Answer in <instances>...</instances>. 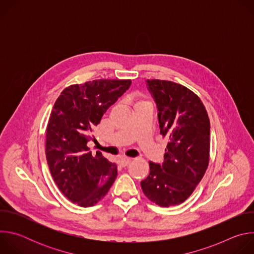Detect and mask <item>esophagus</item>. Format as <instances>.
<instances>
[{
  "mask_svg": "<svg viewBox=\"0 0 254 254\" xmlns=\"http://www.w3.org/2000/svg\"><path fill=\"white\" fill-rule=\"evenodd\" d=\"M130 162H131V158L124 157V158H121V159L119 160V165H120L121 167H127Z\"/></svg>",
  "mask_w": 254,
  "mask_h": 254,
  "instance_id": "34e87169",
  "label": "esophagus"
}]
</instances>
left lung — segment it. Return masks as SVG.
Wrapping results in <instances>:
<instances>
[{
  "label": "left lung",
  "mask_w": 254,
  "mask_h": 254,
  "mask_svg": "<svg viewBox=\"0 0 254 254\" xmlns=\"http://www.w3.org/2000/svg\"><path fill=\"white\" fill-rule=\"evenodd\" d=\"M158 106L160 133L169 142L163 165L150 162L140 182L146 197L161 207L185 202L204 177L210 156V121L200 97L169 80L148 79Z\"/></svg>",
  "instance_id": "obj_1"
}]
</instances>
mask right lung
I'll return each instance as SVG.
<instances>
[{
  "instance_id": "right-lung-1",
  "label": "right lung",
  "mask_w": 254,
  "mask_h": 254,
  "mask_svg": "<svg viewBox=\"0 0 254 254\" xmlns=\"http://www.w3.org/2000/svg\"><path fill=\"white\" fill-rule=\"evenodd\" d=\"M130 79H96L66 87L54 103L46 128L45 154L61 193L81 207L97 204L118 176L116 164L89 151L92 129Z\"/></svg>"
}]
</instances>
